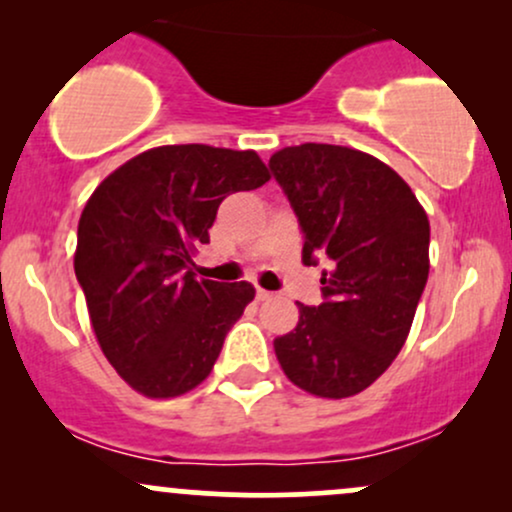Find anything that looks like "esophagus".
I'll return each instance as SVG.
<instances>
[{"label":"esophagus","instance_id":"obj_1","mask_svg":"<svg viewBox=\"0 0 512 512\" xmlns=\"http://www.w3.org/2000/svg\"><path fill=\"white\" fill-rule=\"evenodd\" d=\"M274 293L272 291H264V289H257V301H269Z\"/></svg>","mask_w":512,"mask_h":512}]
</instances>
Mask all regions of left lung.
I'll return each mask as SVG.
<instances>
[{
	"label": "left lung",
	"mask_w": 512,
	"mask_h": 512,
	"mask_svg": "<svg viewBox=\"0 0 512 512\" xmlns=\"http://www.w3.org/2000/svg\"><path fill=\"white\" fill-rule=\"evenodd\" d=\"M269 168L301 223L303 262H327L325 301L298 303L276 358L310 395H358L407 342L428 279V216L395 170L349 146H286Z\"/></svg>",
	"instance_id": "obj_1"
}]
</instances>
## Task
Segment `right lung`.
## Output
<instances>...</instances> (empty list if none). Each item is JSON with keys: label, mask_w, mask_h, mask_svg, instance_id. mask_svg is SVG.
<instances>
[{"label": "right lung", "mask_w": 512, "mask_h": 512, "mask_svg": "<svg viewBox=\"0 0 512 512\" xmlns=\"http://www.w3.org/2000/svg\"><path fill=\"white\" fill-rule=\"evenodd\" d=\"M267 180L255 151L180 144L134 156L96 187L74 272L98 344L129 387L168 399L211 373L255 289L197 281L192 255L209 243L223 199Z\"/></svg>", "instance_id": "right-lung-1"}]
</instances>
